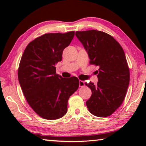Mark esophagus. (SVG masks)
I'll list each match as a JSON object with an SVG mask.
<instances>
[{
  "instance_id": "34e87169",
  "label": "esophagus",
  "mask_w": 146,
  "mask_h": 146,
  "mask_svg": "<svg viewBox=\"0 0 146 146\" xmlns=\"http://www.w3.org/2000/svg\"><path fill=\"white\" fill-rule=\"evenodd\" d=\"M79 86L80 87H84V86H85L84 82L82 80H79Z\"/></svg>"
}]
</instances>
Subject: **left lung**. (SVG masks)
<instances>
[{
    "mask_svg": "<svg viewBox=\"0 0 146 146\" xmlns=\"http://www.w3.org/2000/svg\"><path fill=\"white\" fill-rule=\"evenodd\" d=\"M75 35L88 53L90 64L99 66L97 84H87L92 95L86 106L96 117H108L122 104L129 86V70L124 51L104 32L93 29L76 31Z\"/></svg>",
    "mask_w": 146,
    "mask_h": 146,
    "instance_id": "left-lung-1",
    "label": "left lung"
}]
</instances>
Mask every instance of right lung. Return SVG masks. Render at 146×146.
<instances>
[{
    "mask_svg": "<svg viewBox=\"0 0 146 146\" xmlns=\"http://www.w3.org/2000/svg\"><path fill=\"white\" fill-rule=\"evenodd\" d=\"M74 35V31L44 34L31 42L22 56L18 71L20 86L29 105L45 119L56 120L65 115L69 98L78 88L76 76L62 78L55 68Z\"/></svg>",
    "mask_w": 146,
    "mask_h": 146,
    "instance_id": "1",
    "label": "right lung"
}]
</instances>
